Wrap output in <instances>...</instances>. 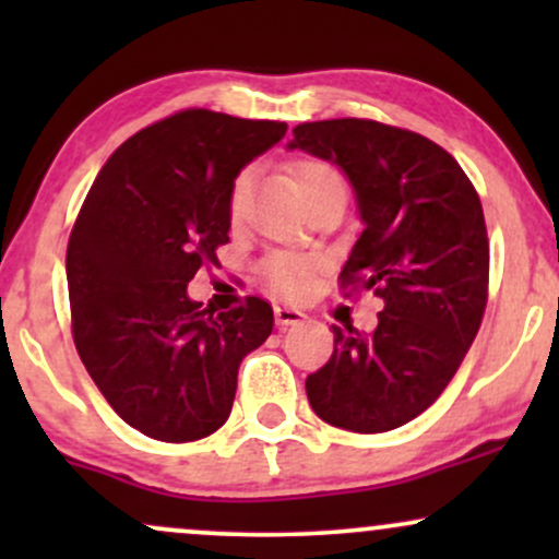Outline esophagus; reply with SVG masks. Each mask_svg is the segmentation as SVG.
I'll use <instances>...</instances> for the list:
<instances>
[{"label": "esophagus", "mask_w": 559, "mask_h": 559, "mask_svg": "<svg viewBox=\"0 0 559 559\" xmlns=\"http://www.w3.org/2000/svg\"><path fill=\"white\" fill-rule=\"evenodd\" d=\"M305 318L307 316L301 310H294V307H286V305H275V323H278V329H288V325H297Z\"/></svg>", "instance_id": "1"}]
</instances>
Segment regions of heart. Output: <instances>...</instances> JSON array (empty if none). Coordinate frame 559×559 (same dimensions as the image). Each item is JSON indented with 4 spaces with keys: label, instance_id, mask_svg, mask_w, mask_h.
<instances>
[{
    "label": "heart",
    "instance_id": "obj_1",
    "mask_svg": "<svg viewBox=\"0 0 559 559\" xmlns=\"http://www.w3.org/2000/svg\"><path fill=\"white\" fill-rule=\"evenodd\" d=\"M292 181L297 191L305 199L307 194L318 189H329V186H344L342 176L336 168L323 159H297L292 165ZM249 194H252V170H243L234 178L228 194V213L230 221H239L249 204ZM265 275L271 281L275 292L286 294V297H301L310 292L312 278H316V262L301 258V254L292 252H275L265 260Z\"/></svg>",
    "mask_w": 559,
    "mask_h": 559
}]
</instances>
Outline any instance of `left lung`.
<instances>
[{"instance_id": "1", "label": "left lung", "mask_w": 559, "mask_h": 559, "mask_svg": "<svg viewBox=\"0 0 559 559\" xmlns=\"http://www.w3.org/2000/svg\"><path fill=\"white\" fill-rule=\"evenodd\" d=\"M288 150L346 176L362 234L342 281L386 301L376 331L331 325L333 355L307 376V400L344 431L400 428L439 400L484 318L489 239L480 199L439 144L376 120L301 123Z\"/></svg>"}]
</instances>
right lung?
I'll use <instances>...</instances> for the list:
<instances>
[{
    "instance_id": "right-lung-1",
    "label": "right lung",
    "mask_w": 559,
    "mask_h": 559,
    "mask_svg": "<svg viewBox=\"0 0 559 559\" xmlns=\"http://www.w3.org/2000/svg\"><path fill=\"white\" fill-rule=\"evenodd\" d=\"M284 133L275 120L183 110L120 144L88 189L66 260L75 349L150 439L215 433L241 360L271 336L265 299L215 316L186 286L228 241L234 178Z\"/></svg>"
}]
</instances>
